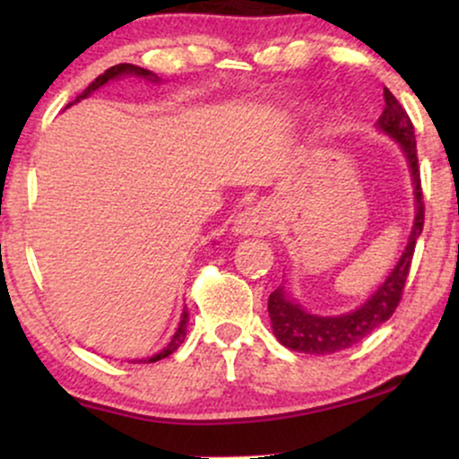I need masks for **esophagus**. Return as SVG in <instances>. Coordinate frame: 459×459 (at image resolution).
I'll return each mask as SVG.
<instances>
[{
	"mask_svg": "<svg viewBox=\"0 0 459 459\" xmlns=\"http://www.w3.org/2000/svg\"><path fill=\"white\" fill-rule=\"evenodd\" d=\"M273 226V213L267 204H252L239 212L233 220V233L235 235H267Z\"/></svg>",
	"mask_w": 459,
	"mask_h": 459,
	"instance_id": "obj_1",
	"label": "esophagus"
}]
</instances>
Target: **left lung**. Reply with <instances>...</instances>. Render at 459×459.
<instances>
[{"instance_id": "8db88e82", "label": "left lung", "mask_w": 459, "mask_h": 459, "mask_svg": "<svg viewBox=\"0 0 459 459\" xmlns=\"http://www.w3.org/2000/svg\"><path fill=\"white\" fill-rule=\"evenodd\" d=\"M384 103L386 105H384V112L377 118V129L391 135L402 146L405 160H408L410 172H412L416 215L412 233L408 237V246H405L402 256H399L397 265L386 276V281L373 291L371 298H367L365 304H360L356 310H350V313L334 315V317L310 315L299 304L293 302L282 287L272 291L270 299H267V310H270L273 334H276V339L284 347H289L293 351L324 356L347 350V347L360 343L376 328H380L384 321L391 319L394 308L402 302L405 278H408L410 265H412L416 239L423 233L425 203L423 189H420V170L419 157H416L412 120H410L408 112L393 97V92L388 88H384Z\"/></svg>"}]
</instances>
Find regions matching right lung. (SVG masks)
Wrapping results in <instances>:
<instances>
[{"label":"right lung","mask_w":459,"mask_h":459,"mask_svg":"<svg viewBox=\"0 0 459 459\" xmlns=\"http://www.w3.org/2000/svg\"><path fill=\"white\" fill-rule=\"evenodd\" d=\"M120 75H138V77L149 79V82H160V77H157L155 73L146 71V68H140V66H135V65H116V66H112V68H108V71H105L103 75H99L97 79H94L91 86H88L86 91L79 94L77 101H79V99H86L88 94H92L94 91H97V88H101L103 83L109 82V79H118ZM186 328H187V310L183 308L181 321H178V328H177V332H175V336H172V339H170V343L163 347L161 351H157L155 356H151V358H140V360H131V362H157V360H161V358H168V356L172 354V351H177L178 347H181L183 341H186V334H187Z\"/></svg>","instance_id":"1"}]
</instances>
